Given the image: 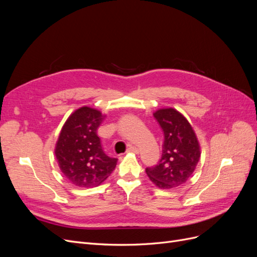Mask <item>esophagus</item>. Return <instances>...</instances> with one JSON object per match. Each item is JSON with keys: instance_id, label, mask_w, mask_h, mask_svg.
I'll use <instances>...</instances> for the list:
<instances>
[{"instance_id": "obj_1", "label": "esophagus", "mask_w": 257, "mask_h": 257, "mask_svg": "<svg viewBox=\"0 0 257 257\" xmlns=\"http://www.w3.org/2000/svg\"><path fill=\"white\" fill-rule=\"evenodd\" d=\"M126 152H128V153H138L139 152V150L137 149L136 147H134V146H130L128 148H127V150H126Z\"/></svg>"}]
</instances>
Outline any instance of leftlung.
<instances>
[{"instance_id": "left-lung-1", "label": "left lung", "mask_w": 257, "mask_h": 257, "mask_svg": "<svg viewBox=\"0 0 257 257\" xmlns=\"http://www.w3.org/2000/svg\"><path fill=\"white\" fill-rule=\"evenodd\" d=\"M164 134L162 158L158 164L147 167V176L160 189H173L192 176L200 158L197 137L189 121L174 108L153 113Z\"/></svg>"}]
</instances>
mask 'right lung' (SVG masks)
Listing matches in <instances>:
<instances>
[{
	"mask_svg": "<svg viewBox=\"0 0 257 257\" xmlns=\"http://www.w3.org/2000/svg\"><path fill=\"white\" fill-rule=\"evenodd\" d=\"M105 115L90 107H81L68 116L56 146L60 169L73 184L93 188L105 181L118 159L104 152L97 127Z\"/></svg>",
	"mask_w": 257,
	"mask_h": 257,
	"instance_id": "add662e5",
	"label": "right lung"
}]
</instances>
